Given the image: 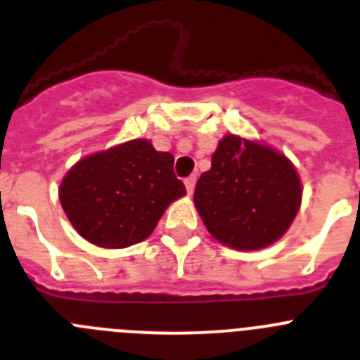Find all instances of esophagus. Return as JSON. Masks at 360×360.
I'll return each instance as SVG.
<instances>
[{
	"mask_svg": "<svg viewBox=\"0 0 360 360\" xmlns=\"http://www.w3.org/2000/svg\"><path fill=\"white\" fill-rule=\"evenodd\" d=\"M184 182H186L187 193H189V195H193V191H195V184H196V174H191V176H187Z\"/></svg>",
	"mask_w": 360,
	"mask_h": 360,
	"instance_id": "34e87169",
	"label": "esophagus"
}]
</instances>
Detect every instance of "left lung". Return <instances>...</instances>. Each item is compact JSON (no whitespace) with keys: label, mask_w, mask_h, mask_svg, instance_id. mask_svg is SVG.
Returning a JSON list of instances; mask_svg holds the SVG:
<instances>
[{"label":"left lung","mask_w":360,"mask_h":360,"mask_svg":"<svg viewBox=\"0 0 360 360\" xmlns=\"http://www.w3.org/2000/svg\"><path fill=\"white\" fill-rule=\"evenodd\" d=\"M301 182L281 153L236 135L221 139L211 169L198 178L195 205L216 240L256 250L287 232L301 203Z\"/></svg>","instance_id":"obj_1"}]
</instances>
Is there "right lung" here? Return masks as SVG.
<instances>
[{
    "mask_svg": "<svg viewBox=\"0 0 360 360\" xmlns=\"http://www.w3.org/2000/svg\"><path fill=\"white\" fill-rule=\"evenodd\" d=\"M174 158L151 142L131 141L73 165L59 198L75 231L90 243L124 249L146 240L165 207L186 195Z\"/></svg>",
    "mask_w": 360,
    "mask_h": 360,
    "instance_id": "obj_1",
    "label": "right lung"
}]
</instances>
